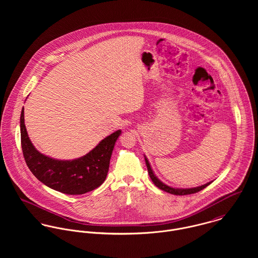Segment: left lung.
I'll use <instances>...</instances> for the list:
<instances>
[{
    "label": "left lung",
    "mask_w": 258,
    "mask_h": 258,
    "mask_svg": "<svg viewBox=\"0 0 258 258\" xmlns=\"http://www.w3.org/2000/svg\"><path fill=\"white\" fill-rule=\"evenodd\" d=\"M144 157H145V162H146V166H147L148 173H149V176H150V178H151L152 182L154 183V184H155L156 186H158V187H159V188H161L162 190H165V191H167V192H169V194L176 195V196L190 195V194L198 192V191H200V190L204 189L205 187H207L209 184H212V182H209V183H207V184H202V185H200V186L189 187V188L172 187V186H170V185H168V184H164L163 182H161V181L157 178V176L154 174V172H153V170H152V168H151V165H150V163H149V161H148V159L146 158V156H145V155H144Z\"/></svg>",
    "instance_id": "left-lung-1"
}]
</instances>
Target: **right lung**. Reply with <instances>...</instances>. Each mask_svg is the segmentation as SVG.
Listing matches in <instances>:
<instances>
[{
  "label": "right lung",
  "mask_w": 258,
  "mask_h": 258,
  "mask_svg": "<svg viewBox=\"0 0 258 258\" xmlns=\"http://www.w3.org/2000/svg\"><path fill=\"white\" fill-rule=\"evenodd\" d=\"M21 142L26 163L38 181L67 195H82L103 184L112 151L121 134L117 130L105 137L86 155L74 160H57L38 152L29 138L24 108L21 113Z\"/></svg>",
  "instance_id": "right-lung-1"
}]
</instances>
